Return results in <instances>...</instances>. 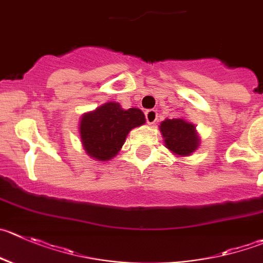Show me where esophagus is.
Wrapping results in <instances>:
<instances>
[{
	"instance_id": "34e87169",
	"label": "esophagus",
	"mask_w": 263,
	"mask_h": 263,
	"mask_svg": "<svg viewBox=\"0 0 263 263\" xmlns=\"http://www.w3.org/2000/svg\"><path fill=\"white\" fill-rule=\"evenodd\" d=\"M144 116H146V121L148 125L155 124V121L157 120V112L155 109H147L144 112Z\"/></svg>"
}]
</instances>
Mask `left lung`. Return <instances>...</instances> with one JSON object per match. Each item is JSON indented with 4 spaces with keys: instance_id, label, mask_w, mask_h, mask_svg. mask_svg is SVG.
<instances>
[{
    "instance_id": "8db88e82",
    "label": "left lung",
    "mask_w": 263,
    "mask_h": 263,
    "mask_svg": "<svg viewBox=\"0 0 263 263\" xmlns=\"http://www.w3.org/2000/svg\"><path fill=\"white\" fill-rule=\"evenodd\" d=\"M160 130L167 148L179 156L191 155L199 146V137L195 132V126L184 120H165L161 122Z\"/></svg>"
}]
</instances>
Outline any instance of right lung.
I'll return each instance as SVG.
<instances>
[{
  "mask_svg": "<svg viewBox=\"0 0 263 263\" xmlns=\"http://www.w3.org/2000/svg\"><path fill=\"white\" fill-rule=\"evenodd\" d=\"M144 121L141 109H122L119 103L108 102L82 116L80 134L85 151L102 161L112 159L120 151L130 130L143 125Z\"/></svg>",
  "mask_w": 263,
  "mask_h": 263,
  "instance_id": "obj_1",
  "label": "right lung"
}]
</instances>
